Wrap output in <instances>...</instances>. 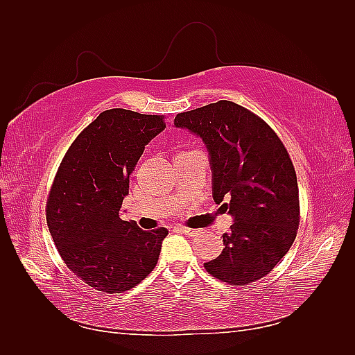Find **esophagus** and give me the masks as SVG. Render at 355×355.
<instances>
[{"label":"esophagus","instance_id":"obj_1","mask_svg":"<svg viewBox=\"0 0 355 355\" xmlns=\"http://www.w3.org/2000/svg\"><path fill=\"white\" fill-rule=\"evenodd\" d=\"M176 231H179V232H182V234H185V235H191V237H196V235H198L200 234V231L198 230H194V228H176Z\"/></svg>","mask_w":355,"mask_h":355}]
</instances>
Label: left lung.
Instances as JSON below:
<instances>
[{"label":"left lung","instance_id":"8db88e82","mask_svg":"<svg viewBox=\"0 0 355 355\" xmlns=\"http://www.w3.org/2000/svg\"><path fill=\"white\" fill-rule=\"evenodd\" d=\"M175 125L206 144L213 200L234 216L223 250L204 263L209 274L247 286L270 274L292 247L299 227L296 171L286 146L261 116L219 101L180 112Z\"/></svg>","mask_w":355,"mask_h":355}]
</instances>
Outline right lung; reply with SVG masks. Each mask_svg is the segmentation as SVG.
<instances>
[{
  "instance_id": "1",
  "label": "right lung",
  "mask_w": 355,
  "mask_h": 355,
  "mask_svg": "<svg viewBox=\"0 0 355 355\" xmlns=\"http://www.w3.org/2000/svg\"><path fill=\"white\" fill-rule=\"evenodd\" d=\"M163 115L103 111L72 142L49 192L46 216L63 262L90 287L123 293L155 268L168 231L120 218L130 175Z\"/></svg>"
}]
</instances>
